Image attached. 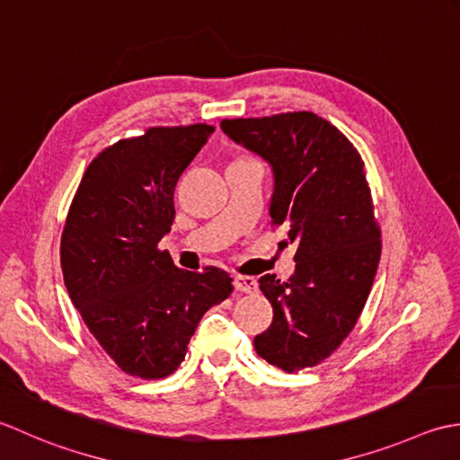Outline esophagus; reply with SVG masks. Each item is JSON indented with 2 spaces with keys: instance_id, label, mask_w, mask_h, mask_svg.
Segmentation results:
<instances>
[{
  "instance_id": "1",
  "label": "esophagus",
  "mask_w": 460,
  "mask_h": 460,
  "mask_svg": "<svg viewBox=\"0 0 460 460\" xmlns=\"http://www.w3.org/2000/svg\"><path fill=\"white\" fill-rule=\"evenodd\" d=\"M232 286H234V289H236V292H243V294L256 292V288H258L256 279L248 278V276H234Z\"/></svg>"
}]
</instances>
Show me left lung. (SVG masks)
I'll list each match as a JSON object with an SVG mask.
<instances>
[{
    "label": "left lung",
    "instance_id": "8db88e82",
    "mask_svg": "<svg viewBox=\"0 0 460 460\" xmlns=\"http://www.w3.org/2000/svg\"><path fill=\"white\" fill-rule=\"evenodd\" d=\"M220 128L271 168V224L297 246L288 282L260 278L274 320L254 348L288 373L314 367L358 323L377 274L381 232L363 161L343 133L307 111L222 120Z\"/></svg>",
    "mask_w": 460,
    "mask_h": 460
}]
</instances>
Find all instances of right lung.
<instances>
[{
    "mask_svg": "<svg viewBox=\"0 0 460 460\" xmlns=\"http://www.w3.org/2000/svg\"><path fill=\"white\" fill-rule=\"evenodd\" d=\"M214 127L148 128L119 140L83 174L61 236L65 288L89 332L128 375L166 377L200 317L232 294L220 268H176L158 242L174 220V186Z\"/></svg>",
    "mask_w": 460,
    "mask_h": 460,
    "instance_id": "1",
    "label": "right lung"
}]
</instances>
